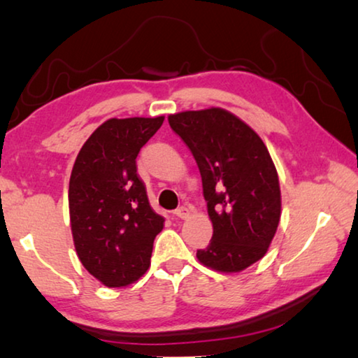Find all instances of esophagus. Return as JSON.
I'll list each match as a JSON object with an SVG mask.
<instances>
[{
	"label": "esophagus",
	"mask_w": 358,
	"mask_h": 358,
	"mask_svg": "<svg viewBox=\"0 0 358 358\" xmlns=\"http://www.w3.org/2000/svg\"><path fill=\"white\" fill-rule=\"evenodd\" d=\"M174 215L180 218V220H187V218L190 217V209L185 208V206H182V208H178L174 210Z\"/></svg>",
	"instance_id": "obj_1"
}]
</instances>
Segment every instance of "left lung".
<instances>
[{
  "mask_svg": "<svg viewBox=\"0 0 358 358\" xmlns=\"http://www.w3.org/2000/svg\"><path fill=\"white\" fill-rule=\"evenodd\" d=\"M168 122L195 157L214 227L196 258L218 272H241L267 253L280 223L272 157L250 125L223 108L176 113Z\"/></svg>",
  "mask_w": 358,
  "mask_h": 358,
  "instance_id": "left-lung-1",
  "label": "left lung"
}]
</instances>
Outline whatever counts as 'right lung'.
Here are the masks:
<instances>
[{"label": "right lung", "instance_id": "add662e5", "mask_svg": "<svg viewBox=\"0 0 358 358\" xmlns=\"http://www.w3.org/2000/svg\"><path fill=\"white\" fill-rule=\"evenodd\" d=\"M163 116L108 119L73 163L69 214L78 259L108 287L131 285L148 271L165 218L150 208L136 155Z\"/></svg>", "mask_w": 358, "mask_h": 358}]
</instances>
